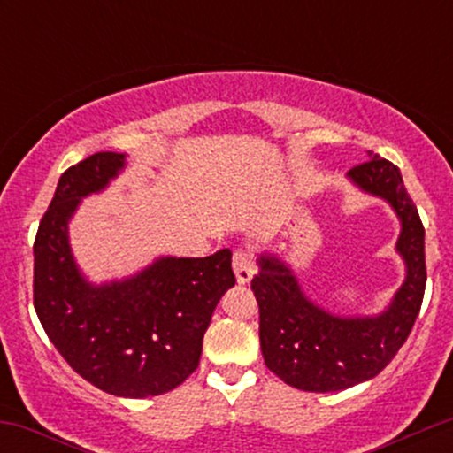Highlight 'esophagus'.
Instances as JSON below:
<instances>
[{
    "label": "esophagus",
    "mask_w": 453,
    "mask_h": 453,
    "mask_svg": "<svg viewBox=\"0 0 453 453\" xmlns=\"http://www.w3.org/2000/svg\"><path fill=\"white\" fill-rule=\"evenodd\" d=\"M232 268H234V274H236L238 283L241 285L249 283V280L253 279V273H256V259H253V253L244 251V249L234 253Z\"/></svg>",
    "instance_id": "34e87169"
}]
</instances>
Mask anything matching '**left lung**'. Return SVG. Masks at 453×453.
I'll list each match as a JSON object with an SVG mask.
<instances>
[{
	"label": "left lung",
	"mask_w": 453,
	"mask_h": 453,
	"mask_svg": "<svg viewBox=\"0 0 453 453\" xmlns=\"http://www.w3.org/2000/svg\"><path fill=\"white\" fill-rule=\"evenodd\" d=\"M347 179L396 212L404 280L381 313L341 315L309 298L298 274L277 253H259L251 289L259 306L264 362L288 386L304 392H341L377 377L407 341L426 289L424 226L400 170L368 153Z\"/></svg>",
	"instance_id": "1"
}]
</instances>
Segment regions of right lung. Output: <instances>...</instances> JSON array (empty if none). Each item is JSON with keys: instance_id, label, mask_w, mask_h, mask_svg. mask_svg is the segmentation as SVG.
<instances>
[{"instance_id": "add662e5", "label": "right lung", "mask_w": 453, "mask_h": 453, "mask_svg": "<svg viewBox=\"0 0 453 453\" xmlns=\"http://www.w3.org/2000/svg\"><path fill=\"white\" fill-rule=\"evenodd\" d=\"M126 153L67 168L34 242V306L55 349L82 379L121 398L170 392L197 368L212 311L236 279L232 251L155 257L123 279L93 283L76 264L70 221L82 197L126 170Z\"/></svg>"}]
</instances>
